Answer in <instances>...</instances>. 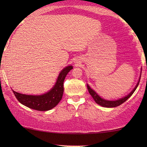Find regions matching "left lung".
<instances>
[{
	"mask_svg": "<svg viewBox=\"0 0 147 147\" xmlns=\"http://www.w3.org/2000/svg\"><path fill=\"white\" fill-rule=\"evenodd\" d=\"M139 82H140V80L138 81L137 84H136V86H135V88H134V89L132 90V91L130 92V93L128 94V96H125V97H124L123 98H121V99H120V100H115V101H110V100H106L104 99H102V98H100V96H98V94L94 91L93 90L90 88V87L88 85V84H87V87H88V92H89L90 95L92 96V97L94 98V100H95V102L98 104H99V105L103 106V107L114 108V107H116V106L121 105V104H123L124 102H126V100H127L128 98H129L130 96L132 95V94L134 93V91H135L136 88L138 87V84H139Z\"/></svg>",
	"mask_w": 147,
	"mask_h": 147,
	"instance_id": "obj_1",
	"label": "left lung"
}]
</instances>
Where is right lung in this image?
<instances>
[{
  "label": "right lung",
  "instance_id": "1",
  "mask_svg": "<svg viewBox=\"0 0 147 147\" xmlns=\"http://www.w3.org/2000/svg\"><path fill=\"white\" fill-rule=\"evenodd\" d=\"M73 69L71 65L64 68L60 72L55 85L49 92L40 96L25 95L13 90L15 97L20 103L31 109L38 111H47L55 107L61 101L63 94V82L70 70Z\"/></svg>",
  "mask_w": 147,
  "mask_h": 147
}]
</instances>
